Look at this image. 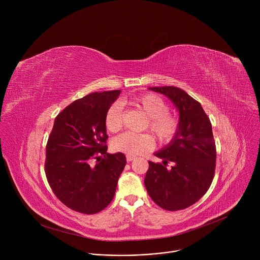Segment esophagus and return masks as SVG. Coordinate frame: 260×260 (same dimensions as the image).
<instances>
[{"label": "esophagus", "mask_w": 260, "mask_h": 260, "mask_svg": "<svg viewBox=\"0 0 260 260\" xmlns=\"http://www.w3.org/2000/svg\"><path fill=\"white\" fill-rule=\"evenodd\" d=\"M134 159H136V156H134V155H126V160L127 161H132Z\"/></svg>", "instance_id": "esophagus-1"}]
</instances>
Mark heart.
<instances>
[{"label":"heart","mask_w":260,"mask_h":260,"mask_svg":"<svg viewBox=\"0 0 260 260\" xmlns=\"http://www.w3.org/2000/svg\"><path fill=\"white\" fill-rule=\"evenodd\" d=\"M129 103L141 108L149 117L147 127L155 136L160 144L171 142L180 129L179 119L170 114L169 104L158 94L143 93L131 99ZM105 126L110 133H117L122 126V106L114 103L110 106L105 115ZM154 140L149 134H139L125 132L112 141L113 150L126 153L127 155H138L148 151L153 147Z\"/></svg>","instance_id":"heart-1"}]
</instances>
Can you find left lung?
<instances>
[{
  "instance_id": "obj_1",
  "label": "left lung",
  "mask_w": 260,
  "mask_h": 260,
  "mask_svg": "<svg viewBox=\"0 0 260 260\" xmlns=\"http://www.w3.org/2000/svg\"><path fill=\"white\" fill-rule=\"evenodd\" d=\"M167 95L178 108L180 129L164 150L162 164L149 160L145 187L152 201L167 211L186 209L210 188L216 169V145L211 121L201 104L174 86L149 87ZM173 166L169 169L167 165Z\"/></svg>"
}]
</instances>
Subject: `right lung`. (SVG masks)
Masks as SVG:
<instances>
[{
    "mask_svg": "<svg viewBox=\"0 0 260 260\" xmlns=\"http://www.w3.org/2000/svg\"><path fill=\"white\" fill-rule=\"evenodd\" d=\"M120 92L87 94L55 117L46 144L45 175L55 197L71 210L95 214L114 198L126 158L121 152L107 153L105 115Z\"/></svg>",
    "mask_w": 260,
    "mask_h": 260,
    "instance_id": "add662e5",
    "label": "right lung"
}]
</instances>
